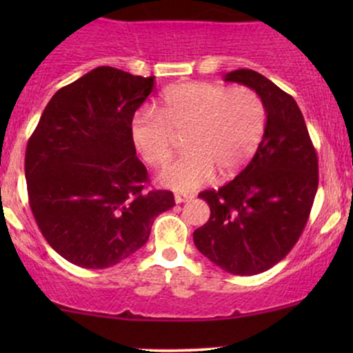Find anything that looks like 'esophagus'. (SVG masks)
I'll use <instances>...</instances> for the list:
<instances>
[{
	"label": "esophagus",
	"mask_w": 353,
	"mask_h": 353,
	"mask_svg": "<svg viewBox=\"0 0 353 353\" xmlns=\"http://www.w3.org/2000/svg\"><path fill=\"white\" fill-rule=\"evenodd\" d=\"M192 194H185V192H177L176 196H174V201H176V204H182V202H188L192 199Z\"/></svg>",
	"instance_id": "1"
}]
</instances>
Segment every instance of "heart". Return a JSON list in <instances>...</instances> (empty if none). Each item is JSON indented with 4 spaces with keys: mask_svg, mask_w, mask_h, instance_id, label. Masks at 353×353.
I'll return each instance as SVG.
<instances>
[{
    "mask_svg": "<svg viewBox=\"0 0 353 353\" xmlns=\"http://www.w3.org/2000/svg\"><path fill=\"white\" fill-rule=\"evenodd\" d=\"M265 119L264 101L254 89L192 81L165 89L157 111H136L131 139L145 163L161 168L172 157L176 136L184 134L188 151L159 174V182L185 192L208 182L214 171H241L261 144Z\"/></svg>",
    "mask_w": 353,
    "mask_h": 353,
    "instance_id": "1",
    "label": "heart"
}]
</instances>
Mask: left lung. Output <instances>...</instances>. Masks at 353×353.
<instances>
[{
	"instance_id": "1",
	"label": "left lung",
	"mask_w": 353,
	"mask_h": 353,
	"mask_svg": "<svg viewBox=\"0 0 353 353\" xmlns=\"http://www.w3.org/2000/svg\"><path fill=\"white\" fill-rule=\"evenodd\" d=\"M224 81L261 96L265 131L237 177L199 194L210 217L194 230V244L225 272L255 275L281 262L301 237L317 192L319 161L292 96L252 70L228 72Z\"/></svg>"
}]
</instances>
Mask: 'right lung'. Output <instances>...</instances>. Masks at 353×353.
I'll return each instance as SVG.
<instances>
[{
  "instance_id": "1",
  "label": "right lung",
  "mask_w": 353,
  "mask_h": 353,
  "mask_svg": "<svg viewBox=\"0 0 353 353\" xmlns=\"http://www.w3.org/2000/svg\"><path fill=\"white\" fill-rule=\"evenodd\" d=\"M154 76L99 66L61 88L26 145L28 197L52 249L84 269H108L148 242L154 219L176 205L149 189L131 119Z\"/></svg>"
}]
</instances>
